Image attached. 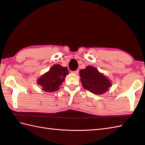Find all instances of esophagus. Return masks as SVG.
I'll return each mask as SVG.
<instances>
[{"instance_id": "esophagus-1", "label": "esophagus", "mask_w": 145, "mask_h": 145, "mask_svg": "<svg viewBox=\"0 0 145 145\" xmlns=\"http://www.w3.org/2000/svg\"><path fill=\"white\" fill-rule=\"evenodd\" d=\"M72 73H73V74H75V75H78V73H79V71L78 70H76L75 71H73V72H72Z\"/></svg>"}]
</instances>
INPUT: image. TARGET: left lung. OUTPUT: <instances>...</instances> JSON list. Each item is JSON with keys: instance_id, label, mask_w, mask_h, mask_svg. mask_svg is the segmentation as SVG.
Wrapping results in <instances>:
<instances>
[{"instance_id": "left-lung-1", "label": "left lung", "mask_w": 145, "mask_h": 145, "mask_svg": "<svg viewBox=\"0 0 145 145\" xmlns=\"http://www.w3.org/2000/svg\"><path fill=\"white\" fill-rule=\"evenodd\" d=\"M80 74L83 87L94 94L105 93L112 85L109 80L93 67L88 66L86 69L81 70Z\"/></svg>"}]
</instances>
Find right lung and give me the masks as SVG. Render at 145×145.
<instances>
[{
    "label": "right lung",
    "instance_id": "right-lung-1",
    "mask_svg": "<svg viewBox=\"0 0 145 145\" xmlns=\"http://www.w3.org/2000/svg\"><path fill=\"white\" fill-rule=\"evenodd\" d=\"M67 74H69V70L67 67L54 65L48 72L39 78L37 84L42 86V90L45 91H57Z\"/></svg>",
    "mask_w": 145,
    "mask_h": 145
}]
</instances>
